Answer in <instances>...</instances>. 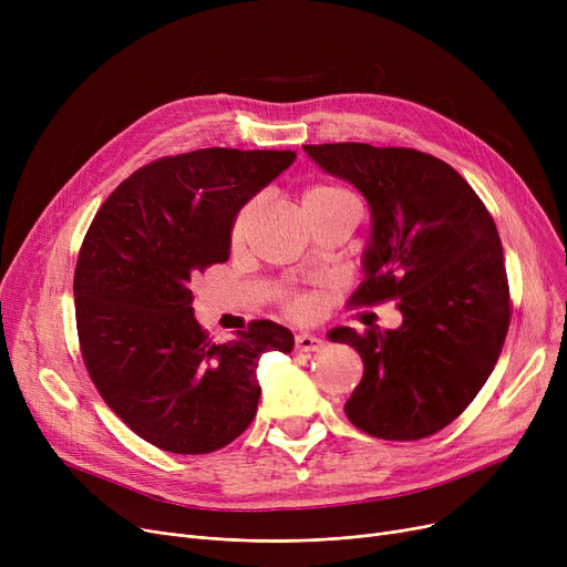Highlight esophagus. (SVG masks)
I'll use <instances>...</instances> for the list:
<instances>
[{"mask_svg": "<svg viewBox=\"0 0 567 567\" xmlns=\"http://www.w3.org/2000/svg\"><path fill=\"white\" fill-rule=\"evenodd\" d=\"M296 349L299 351H321L323 349V340L310 333H299L296 336Z\"/></svg>", "mask_w": 567, "mask_h": 567, "instance_id": "1", "label": "esophagus"}]
</instances>
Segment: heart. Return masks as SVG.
<instances>
[{"mask_svg": "<svg viewBox=\"0 0 567 567\" xmlns=\"http://www.w3.org/2000/svg\"><path fill=\"white\" fill-rule=\"evenodd\" d=\"M301 212L303 214H347L355 218V214H359V202H355V197L347 188L338 184H310L301 193ZM250 214H252V204L244 206L241 212H238L231 225L234 244H238L244 238ZM289 310L296 317H308L315 312V303L312 299H293L289 303Z\"/></svg>", "mask_w": 567, "mask_h": 567, "instance_id": "b5f03b06", "label": "heart"}]
</instances>
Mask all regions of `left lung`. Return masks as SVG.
<instances>
[{
	"label": "left lung",
	"mask_w": 567,
	"mask_h": 567,
	"mask_svg": "<svg viewBox=\"0 0 567 567\" xmlns=\"http://www.w3.org/2000/svg\"><path fill=\"white\" fill-rule=\"evenodd\" d=\"M306 154L359 190L372 216L353 303L398 301L402 323L329 333L363 359L344 404L368 434L415 441L453 423L492 374L511 323L496 225L473 188L430 154L361 142L306 144Z\"/></svg>",
	"instance_id": "8db88e82"
}]
</instances>
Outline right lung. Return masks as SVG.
<instances>
[{"mask_svg": "<svg viewBox=\"0 0 567 567\" xmlns=\"http://www.w3.org/2000/svg\"><path fill=\"white\" fill-rule=\"evenodd\" d=\"M296 152L197 148L131 174L101 206L75 266L82 359L105 404L176 455L244 434L261 395V353L293 349L276 321L216 344L193 315L190 278L229 259L238 212Z\"/></svg>", "mask_w": 567, "mask_h": 567, "instance_id": "add662e5", "label": "right lung"}]
</instances>
